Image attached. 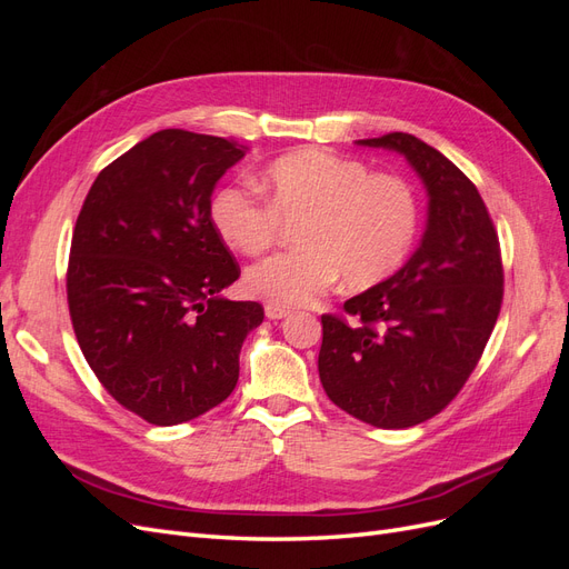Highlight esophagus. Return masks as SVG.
Segmentation results:
<instances>
[{
  "label": "esophagus",
  "instance_id": "obj_1",
  "mask_svg": "<svg viewBox=\"0 0 569 569\" xmlns=\"http://www.w3.org/2000/svg\"><path fill=\"white\" fill-rule=\"evenodd\" d=\"M289 316V308L282 306H274V303H266V318L268 320H282Z\"/></svg>",
  "mask_w": 569,
  "mask_h": 569
}]
</instances>
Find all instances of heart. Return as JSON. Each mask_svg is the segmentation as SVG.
Masks as SVG:
<instances>
[{
	"instance_id": "b5f03b06",
	"label": "heart",
	"mask_w": 569,
	"mask_h": 569,
	"mask_svg": "<svg viewBox=\"0 0 569 569\" xmlns=\"http://www.w3.org/2000/svg\"><path fill=\"white\" fill-rule=\"evenodd\" d=\"M249 187H222L211 199V222L230 249L258 256L282 222H301V249L274 253L247 272L256 299L282 308L313 303L341 274L349 289L389 280L416 244L420 206L412 187L351 157L318 147L274 159Z\"/></svg>"
}]
</instances>
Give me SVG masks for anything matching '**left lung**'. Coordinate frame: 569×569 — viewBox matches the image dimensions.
<instances>
[{"mask_svg": "<svg viewBox=\"0 0 569 569\" xmlns=\"http://www.w3.org/2000/svg\"><path fill=\"white\" fill-rule=\"evenodd\" d=\"M360 147L396 151L427 192L418 249L389 280L322 316L318 372L349 416L382 429L429 420L453 401L485 351L503 299L498 234L477 187L408 132Z\"/></svg>", "mask_w": 569, "mask_h": 569, "instance_id": "1", "label": "left lung"}]
</instances>
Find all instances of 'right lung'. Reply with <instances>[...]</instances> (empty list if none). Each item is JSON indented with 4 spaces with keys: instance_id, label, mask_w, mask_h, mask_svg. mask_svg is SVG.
I'll use <instances>...</instances> for the list:
<instances>
[{
    "instance_id": "add662e5",
    "label": "right lung",
    "mask_w": 569,
    "mask_h": 569,
    "mask_svg": "<svg viewBox=\"0 0 569 569\" xmlns=\"http://www.w3.org/2000/svg\"><path fill=\"white\" fill-rule=\"evenodd\" d=\"M244 153L226 137L159 130L101 170L80 209L66 278L80 351L151 425L226 401L263 322L261 303L220 295L239 266L211 222L213 189Z\"/></svg>"
}]
</instances>
